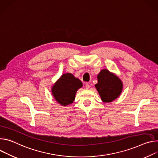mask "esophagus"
Listing matches in <instances>:
<instances>
[{
  "instance_id": "1",
  "label": "esophagus",
  "mask_w": 158,
  "mask_h": 158,
  "mask_svg": "<svg viewBox=\"0 0 158 158\" xmlns=\"http://www.w3.org/2000/svg\"><path fill=\"white\" fill-rule=\"evenodd\" d=\"M85 88H86V89H90V85L89 83H86Z\"/></svg>"
}]
</instances>
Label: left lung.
I'll use <instances>...</instances> for the list:
<instances>
[{
	"label": "left lung",
	"mask_w": 158,
	"mask_h": 158,
	"mask_svg": "<svg viewBox=\"0 0 158 158\" xmlns=\"http://www.w3.org/2000/svg\"><path fill=\"white\" fill-rule=\"evenodd\" d=\"M97 79L95 86L103 102H111L120 95L123 84L116 75L103 69L97 75Z\"/></svg>",
	"instance_id": "obj_1"
}]
</instances>
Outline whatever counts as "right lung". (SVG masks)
<instances>
[{"label":"right lung","instance_id":"obj_1","mask_svg":"<svg viewBox=\"0 0 158 158\" xmlns=\"http://www.w3.org/2000/svg\"><path fill=\"white\" fill-rule=\"evenodd\" d=\"M82 85V82L73 75L64 73L52 86V94L61 106H66L73 103L77 91Z\"/></svg>","mask_w":158,"mask_h":158}]
</instances>
